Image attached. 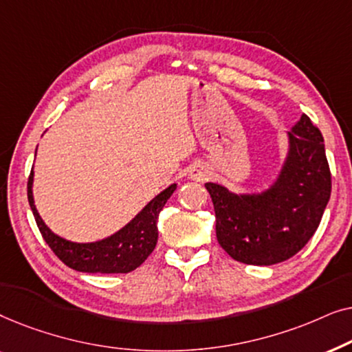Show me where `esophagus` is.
I'll list each match as a JSON object with an SVG mask.
<instances>
[{
  "mask_svg": "<svg viewBox=\"0 0 352 352\" xmlns=\"http://www.w3.org/2000/svg\"><path fill=\"white\" fill-rule=\"evenodd\" d=\"M206 176H208V171H206L205 166H194L190 170V177L194 181H205Z\"/></svg>",
  "mask_w": 352,
  "mask_h": 352,
  "instance_id": "esophagus-1",
  "label": "esophagus"
}]
</instances>
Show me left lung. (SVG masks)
Returning a JSON list of instances; mask_svg holds the SVG:
<instances>
[{
  "label": "left lung",
  "mask_w": 352,
  "mask_h": 352,
  "mask_svg": "<svg viewBox=\"0 0 352 352\" xmlns=\"http://www.w3.org/2000/svg\"><path fill=\"white\" fill-rule=\"evenodd\" d=\"M282 175L261 195H235L205 184L216 214V237L235 261L271 266L300 252L319 228L330 200L331 173L320 129L306 113L290 133Z\"/></svg>",
  "instance_id": "left-lung-1"
}]
</instances>
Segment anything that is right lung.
<instances>
[{
  "instance_id": "obj_1",
  "label": "right lung",
  "mask_w": 352,
  "mask_h": 352,
  "mask_svg": "<svg viewBox=\"0 0 352 352\" xmlns=\"http://www.w3.org/2000/svg\"><path fill=\"white\" fill-rule=\"evenodd\" d=\"M33 171L28 176L27 195L28 204L35 216L36 226L52 253L65 266L80 272H100V274H126L141 266L148 254L153 252L158 239L157 221L158 214L166 200L176 190V184H171L162 194H158L136 218L112 237L96 243H74L57 237L46 228L40 214L36 213L32 195Z\"/></svg>"
}]
</instances>
